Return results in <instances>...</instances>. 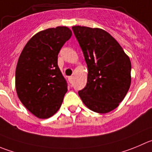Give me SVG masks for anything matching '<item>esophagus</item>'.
Listing matches in <instances>:
<instances>
[{"mask_svg":"<svg viewBox=\"0 0 152 152\" xmlns=\"http://www.w3.org/2000/svg\"><path fill=\"white\" fill-rule=\"evenodd\" d=\"M73 76H70V77H69V83H72V81H73Z\"/></svg>","mask_w":152,"mask_h":152,"instance_id":"esophagus-1","label":"esophagus"}]
</instances>
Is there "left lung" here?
Returning <instances> with one entry per match:
<instances>
[{
	"label": "left lung",
	"instance_id": "obj_1",
	"mask_svg": "<svg viewBox=\"0 0 152 152\" xmlns=\"http://www.w3.org/2000/svg\"><path fill=\"white\" fill-rule=\"evenodd\" d=\"M88 68L87 83L78 92L89 109L99 113L113 110L131 85V63L118 42L105 30L72 27Z\"/></svg>",
	"mask_w": 152,
	"mask_h": 152
}]
</instances>
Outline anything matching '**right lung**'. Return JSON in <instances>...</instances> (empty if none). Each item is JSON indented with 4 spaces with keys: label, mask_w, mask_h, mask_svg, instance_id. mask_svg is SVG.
I'll return each mask as SVG.
<instances>
[{
    "label": "right lung",
    "mask_w": 152,
    "mask_h": 152,
    "mask_svg": "<svg viewBox=\"0 0 152 152\" xmlns=\"http://www.w3.org/2000/svg\"><path fill=\"white\" fill-rule=\"evenodd\" d=\"M72 34L67 27L39 32L27 42L18 58L15 70L17 95L23 105L39 118L56 113L68 90L57 56Z\"/></svg>",
    "instance_id": "add662e5"
}]
</instances>
